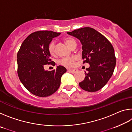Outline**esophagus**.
Here are the masks:
<instances>
[{
	"mask_svg": "<svg viewBox=\"0 0 132 132\" xmlns=\"http://www.w3.org/2000/svg\"><path fill=\"white\" fill-rule=\"evenodd\" d=\"M68 71H69V72H70L71 73H76L77 71V70H76V69H69Z\"/></svg>",
	"mask_w": 132,
	"mask_h": 132,
	"instance_id": "obj_1",
	"label": "esophagus"
}]
</instances>
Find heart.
Listing matches in <instances>:
<instances>
[{
	"label": "heart",
	"mask_w": 132,
	"mask_h": 132,
	"mask_svg": "<svg viewBox=\"0 0 132 132\" xmlns=\"http://www.w3.org/2000/svg\"><path fill=\"white\" fill-rule=\"evenodd\" d=\"M66 44L68 45L69 47L71 48L73 46L76 44V41L73 38H66L64 39ZM48 50L49 52L51 55H53L55 53V42L54 41H52L48 45ZM76 60V57L75 56H71L69 57H64L60 61V63L62 65H64L67 67H72L75 64V62Z\"/></svg>",
	"instance_id": "heart-1"
}]
</instances>
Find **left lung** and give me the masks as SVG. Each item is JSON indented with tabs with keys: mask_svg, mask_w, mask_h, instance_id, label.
<instances>
[{
	"mask_svg": "<svg viewBox=\"0 0 132 132\" xmlns=\"http://www.w3.org/2000/svg\"><path fill=\"white\" fill-rule=\"evenodd\" d=\"M67 33L80 40L83 63L90 64L85 71L84 80L79 82L80 87L88 92L100 90L108 82L115 68L116 57L112 45L101 33L88 27Z\"/></svg>",
	"mask_w": 132,
	"mask_h": 132,
	"instance_id": "left-lung-1",
	"label": "left lung"
}]
</instances>
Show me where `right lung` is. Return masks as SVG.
Instances as JSON below:
<instances>
[{
  "mask_svg": "<svg viewBox=\"0 0 132 132\" xmlns=\"http://www.w3.org/2000/svg\"><path fill=\"white\" fill-rule=\"evenodd\" d=\"M60 34V32L52 31L33 32L23 41L17 53L19 79L31 93L38 97H48L55 93L61 85L62 76L67 71L62 66H57L52 71L44 68L45 64L52 62L48 45L53 38Z\"/></svg>",
  "mask_w": 132,
  "mask_h": 132,
  "instance_id": "obj_1",
  "label": "right lung"
}]
</instances>
